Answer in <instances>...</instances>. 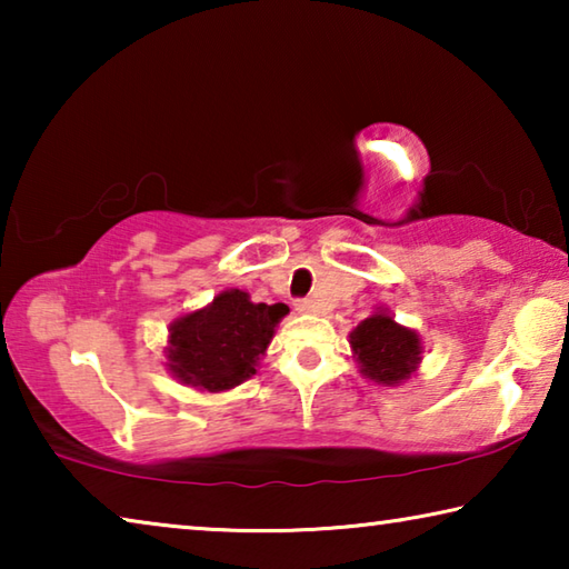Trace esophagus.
Wrapping results in <instances>:
<instances>
[{"label": "esophagus", "instance_id": "obj_1", "mask_svg": "<svg viewBox=\"0 0 569 569\" xmlns=\"http://www.w3.org/2000/svg\"><path fill=\"white\" fill-rule=\"evenodd\" d=\"M296 311L313 313V311H316V301H313V298H298V301H296Z\"/></svg>", "mask_w": 569, "mask_h": 569}]
</instances>
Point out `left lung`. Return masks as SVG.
Returning <instances> with one entry per match:
<instances>
[{
  "instance_id": "obj_1",
  "label": "left lung",
  "mask_w": 569,
  "mask_h": 569,
  "mask_svg": "<svg viewBox=\"0 0 569 569\" xmlns=\"http://www.w3.org/2000/svg\"><path fill=\"white\" fill-rule=\"evenodd\" d=\"M349 339L353 359L359 361L363 377L383 383V387H399L419 369V333L399 326L387 311H377L363 319Z\"/></svg>"
}]
</instances>
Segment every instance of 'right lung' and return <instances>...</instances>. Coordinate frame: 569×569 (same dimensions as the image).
<instances>
[{
  "label": "right lung",
  "instance_id": "obj_1",
  "mask_svg": "<svg viewBox=\"0 0 569 569\" xmlns=\"http://www.w3.org/2000/svg\"><path fill=\"white\" fill-rule=\"evenodd\" d=\"M286 313V303H253L238 288L218 293L213 303L170 323L168 371L200 391L233 389L253 377Z\"/></svg>",
  "mask_w": 569,
  "mask_h": 569
}]
</instances>
